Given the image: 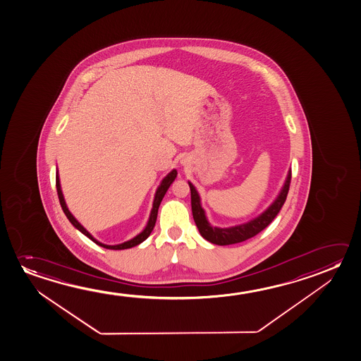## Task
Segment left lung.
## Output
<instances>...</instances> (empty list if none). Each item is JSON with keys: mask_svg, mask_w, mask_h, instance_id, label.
Masks as SVG:
<instances>
[{"mask_svg": "<svg viewBox=\"0 0 361 361\" xmlns=\"http://www.w3.org/2000/svg\"><path fill=\"white\" fill-rule=\"evenodd\" d=\"M290 183H291V171L287 174L286 182L281 189L280 195L262 214H259L257 218H255L245 224L229 227V228H219V227H213L212 224L207 221L204 209L200 206V195H198L197 189L195 188V185L188 182L189 188H190L192 213H193L197 228L204 240L211 242L213 245H218V246L235 245V243H240L248 238H252L258 235L261 231H264L279 214L285 200H286Z\"/></svg>", "mask_w": 361, "mask_h": 361, "instance_id": "8db88e82", "label": "left lung"}]
</instances>
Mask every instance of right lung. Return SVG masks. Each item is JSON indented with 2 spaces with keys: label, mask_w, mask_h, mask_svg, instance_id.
Wrapping results in <instances>:
<instances>
[{
  "label": "right lung",
  "mask_w": 361,
  "mask_h": 361,
  "mask_svg": "<svg viewBox=\"0 0 361 361\" xmlns=\"http://www.w3.org/2000/svg\"><path fill=\"white\" fill-rule=\"evenodd\" d=\"M177 177V171L176 169H173L172 172L169 173L168 176H166L163 180H161V185L158 187L157 189V192H155L154 202H153V208H152V212H150V217H149L148 224L145 226V228H144L143 232L142 233H139V235H135L133 240H126L124 243H121V245H115V246H109V245H104V243H100L99 240H95L94 237H92L87 231H86L82 226H81L76 219H75L74 216L70 213L69 209H68V207H66V203H65V200H63V192H61V187H60V180H59V174H56V190H58L59 200H60V204H61V208H63V213H65V216L68 217L71 224L74 226L75 228L79 229L82 235H85L86 237H89L92 242H95L97 245L99 246L104 247V248H108V250H126V248H132V247L137 246L139 243H142L143 240H147L148 238L149 235L152 233V231L154 228L155 222H157V216H158V208L161 206V200H163V197L166 195V190L168 188L171 187V184L174 182V179Z\"/></svg>",
  "instance_id": "right-lung-1"
}]
</instances>
